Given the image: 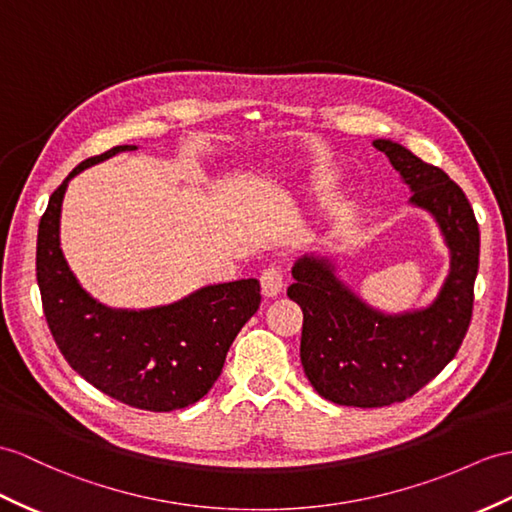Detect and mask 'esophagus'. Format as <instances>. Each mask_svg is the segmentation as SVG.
<instances>
[{
  "instance_id": "esophagus-1",
  "label": "esophagus",
  "mask_w": 512,
  "mask_h": 512,
  "mask_svg": "<svg viewBox=\"0 0 512 512\" xmlns=\"http://www.w3.org/2000/svg\"><path fill=\"white\" fill-rule=\"evenodd\" d=\"M260 286H263V295L265 297H276L280 295L282 286H284V278H282V269L280 267H267L260 276Z\"/></svg>"
}]
</instances>
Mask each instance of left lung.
<instances>
[{
    "mask_svg": "<svg viewBox=\"0 0 512 512\" xmlns=\"http://www.w3.org/2000/svg\"><path fill=\"white\" fill-rule=\"evenodd\" d=\"M373 145L410 186V204L439 223L450 247V273L428 308L384 315L334 276L328 258L297 260L286 295L304 313V373L321 397L356 408L404 402L456 356L471 321L480 258L478 221L463 189L400 143L378 139Z\"/></svg>",
    "mask_w": 512,
    "mask_h": 512,
    "instance_id": "left-lung-1",
    "label": "left lung"
}]
</instances>
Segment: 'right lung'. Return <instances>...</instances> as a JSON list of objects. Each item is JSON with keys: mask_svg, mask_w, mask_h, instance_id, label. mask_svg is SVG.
Listing matches in <instances>:
<instances>
[{"mask_svg": "<svg viewBox=\"0 0 512 512\" xmlns=\"http://www.w3.org/2000/svg\"><path fill=\"white\" fill-rule=\"evenodd\" d=\"M134 145L86 158L49 197L36 239V280L49 332L73 371L112 400L169 413L210 391L241 328L260 306L258 280L210 284L176 304L115 310L86 293L60 249L67 184L86 167Z\"/></svg>", "mask_w": 512, "mask_h": 512, "instance_id": "1", "label": "right lung"}]
</instances>
